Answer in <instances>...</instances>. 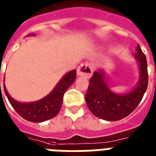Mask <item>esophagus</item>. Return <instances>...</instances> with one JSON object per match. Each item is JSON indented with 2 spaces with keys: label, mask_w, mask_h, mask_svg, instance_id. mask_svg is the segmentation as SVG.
<instances>
[{
  "label": "esophagus",
  "mask_w": 156,
  "mask_h": 156,
  "mask_svg": "<svg viewBox=\"0 0 156 156\" xmlns=\"http://www.w3.org/2000/svg\"><path fill=\"white\" fill-rule=\"evenodd\" d=\"M78 76H83L85 78H89L93 74V67L90 63L84 62L81 64L77 69Z\"/></svg>",
  "instance_id": "34e87169"
}]
</instances>
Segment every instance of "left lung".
I'll return each mask as SVG.
<instances>
[{
    "instance_id": "1",
    "label": "left lung",
    "mask_w": 156,
    "mask_h": 156,
    "mask_svg": "<svg viewBox=\"0 0 156 156\" xmlns=\"http://www.w3.org/2000/svg\"><path fill=\"white\" fill-rule=\"evenodd\" d=\"M134 59L139 65V79L131 91L116 94L109 88L107 73L98 68L90 78L89 86L85 95L89 110L96 117L107 121H118L134 111L140 103L147 89L148 72L145 55L138 44Z\"/></svg>"
}]
</instances>
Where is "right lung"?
I'll use <instances>...</instances> for the list:
<instances>
[{"label": "right lung", "instance_id": "add662e5", "mask_svg": "<svg viewBox=\"0 0 156 156\" xmlns=\"http://www.w3.org/2000/svg\"><path fill=\"white\" fill-rule=\"evenodd\" d=\"M27 36H35L34 34H29ZM76 78V70H71L67 73L58 82L51 92L45 96L44 98L37 101L22 103L16 100L11 97L6 90L4 83V90L10 104L13 108L27 120L41 123L50 119H52L58 115L62 105V98L66 90L71 86ZM1 88V83H0Z\"/></svg>", "mask_w": 156, "mask_h": 156}]
</instances>
